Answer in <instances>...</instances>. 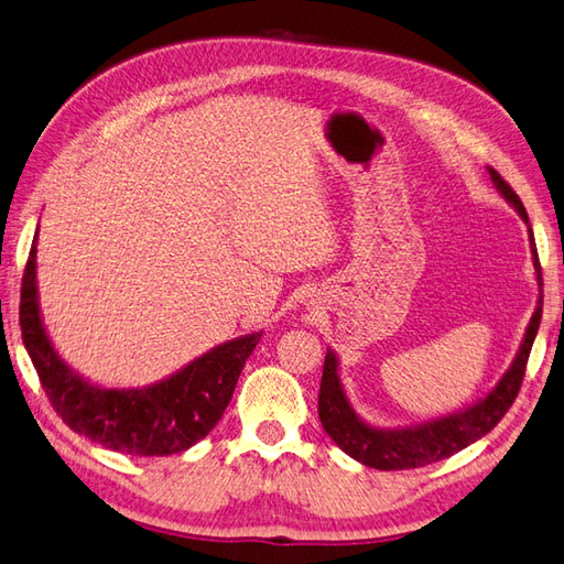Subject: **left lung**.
Listing matches in <instances>:
<instances>
[{
  "label": "left lung",
  "instance_id": "1",
  "mask_svg": "<svg viewBox=\"0 0 564 564\" xmlns=\"http://www.w3.org/2000/svg\"><path fill=\"white\" fill-rule=\"evenodd\" d=\"M490 182L498 188V194L512 205L529 227V241H531V260L535 270V282H539V299H535V308L531 321L527 325L524 339L514 354L510 368L505 370L502 378L492 386L484 397L476 402L464 406L459 411H452L447 416H437L431 421L411 423V425H373L366 419L356 414L351 406L345 382L339 378V356L335 349H327L325 366H323V380H321V394H318V416L325 433L333 437L339 449L366 466H373L380 471H397V469H416L433 462H441L455 455V452L469 447L471 443L480 441L488 435L500 419L512 406L514 397L519 392L521 380H524V368L529 361V354L533 347L535 333L541 325L543 313V278H541V263L539 251L533 243V231L529 215L521 205L519 196L510 188L505 178L488 167Z\"/></svg>",
  "mask_w": 564,
  "mask_h": 564
}]
</instances>
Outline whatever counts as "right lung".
Masks as SVG:
<instances>
[{"label": "right lung", "instance_id": "add662e5", "mask_svg": "<svg viewBox=\"0 0 564 564\" xmlns=\"http://www.w3.org/2000/svg\"><path fill=\"white\" fill-rule=\"evenodd\" d=\"M21 335L52 406L68 429L131 457H167L194 447L223 419L246 359L263 337L227 339L172 376L141 388H107L80 376L54 349L40 311L37 235L21 286Z\"/></svg>", "mask_w": 564, "mask_h": 564}]
</instances>
